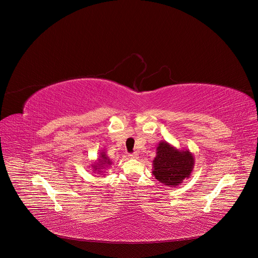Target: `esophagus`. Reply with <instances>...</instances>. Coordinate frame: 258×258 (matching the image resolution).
I'll use <instances>...</instances> for the list:
<instances>
[{
    "label": "esophagus",
    "mask_w": 258,
    "mask_h": 258,
    "mask_svg": "<svg viewBox=\"0 0 258 258\" xmlns=\"http://www.w3.org/2000/svg\"><path fill=\"white\" fill-rule=\"evenodd\" d=\"M128 157L132 158V159H137L138 158V154L137 153H131V154H128Z\"/></svg>",
    "instance_id": "1"
}]
</instances>
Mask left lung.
Listing matches in <instances>:
<instances>
[{
  "label": "left lung",
  "instance_id": "8db88e82",
  "mask_svg": "<svg viewBox=\"0 0 258 258\" xmlns=\"http://www.w3.org/2000/svg\"><path fill=\"white\" fill-rule=\"evenodd\" d=\"M194 156L189 150H177L161 141L153 160V174L163 185L176 187L188 178L194 168Z\"/></svg>",
  "mask_w": 258,
  "mask_h": 258
}]
</instances>
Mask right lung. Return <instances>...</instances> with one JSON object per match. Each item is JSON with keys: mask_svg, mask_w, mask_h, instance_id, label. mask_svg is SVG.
<instances>
[{"mask_svg": "<svg viewBox=\"0 0 258 258\" xmlns=\"http://www.w3.org/2000/svg\"><path fill=\"white\" fill-rule=\"evenodd\" d=\"M98 160H99L98 163L92 165L93 168H94V171H95V170H98V172H102L101 169L105 168V166H108V165H110V164L112 163L111 160L109 159V157L106 155L105 152H102V153L100 154V158H99Z\"/></svg>", "mask_w": 258, "mask_h": 258, "instance_id": "obj_1", "label": "right lung"}]
</instances>
